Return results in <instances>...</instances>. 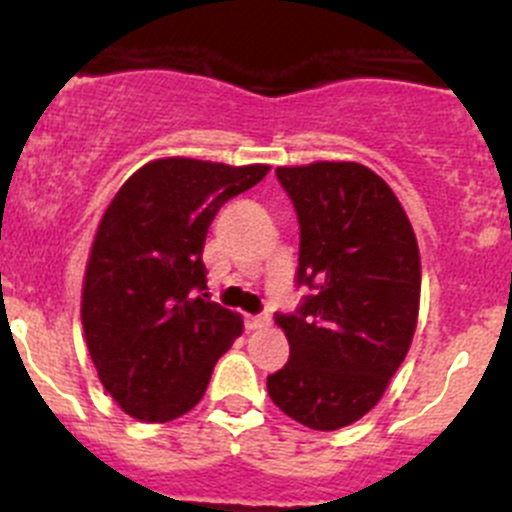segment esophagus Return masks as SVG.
Wrapping results in <instances>:
<instances>
[{
	"label": "esophagus",
	"instance_id": "esophagus-1",
	"mask_svg": "<svg viewBox=\"0 0 512 512\" xmlns=\"http://www.w3.org/2000/svg\"><path fill=\"white\" fill-rule=\"evenodd\" d=\"M247 329H267L270 327V317L267 314H252V317L245 319Z\"/></svg>",
	"mask_w": 512,
	"mask_h": 512
}]
</instances>
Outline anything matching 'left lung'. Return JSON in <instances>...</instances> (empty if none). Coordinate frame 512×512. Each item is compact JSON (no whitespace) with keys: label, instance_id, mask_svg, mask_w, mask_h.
I'll use <instances>...</instances> for the list:
<instances>
[{"label":"left lung","instance_id":"left-lung-1","mask_svg":"<svg viewBox=\"0 0 512 512\" xmlns=\"http://www.w3.org/2000/svg\"><path fill=\"white\" fill-rule=\"evenodd\" d=\"M299 223L297 287L275 324L289 361L267 376L270 399L314 431L359 421L384 396L416 332L421 260L394 190L366 165L277 168Z\"/></svg>","mask_w":512,"mask_h":512}]
</instances>
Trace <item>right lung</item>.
<instances>
[{
	"instance_id": "add662e5",
	"label": "right lung",
	"mask_w": 512,
	"mask_h": 512,
	"mask_svg": "<svg viewBox=\"0 0 512 512\" xmlns=\"http://www.w3.org/2000/svg\"><path fill=\"white\" fill-rule=\"evenodd\" d=\"M267 165L160 158L131 175L98 225L81 322L103 389L128 416L188 414L242 334L240 314L210 302L203 245L230 198Z\"/></svg>"
}]
</instances>
